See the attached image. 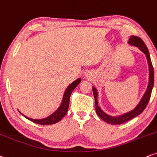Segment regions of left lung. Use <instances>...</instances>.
Instances as JSON below:
<instances>
[{
  "mask_svg": "<svg viewBox=\"0 0 157 157\" xmlns=\"http://www.w3.org/2000/svg\"><path fill=\"white\" fill-rule=\"evenodd\" d=\"M128 43H129L130 45H134L136 46V47L139 48L145 53V56H146L147 59H148V66H149L148 86V88H147L146 92H145L144 95H143V98H142V100L140 101V104L137 106V107L134 109V110H132V111L128 112V113L124 114V115L121 116H119V117H112V116L106 115L105 112H104L101 109V108L98 106L97 90L95 87H93V95H94V98H95V111H96L97 115H98L99 117H101V119L104 120L105 122L109 123V124H112V125L122 124V123H126L127 121H130L131 119L134 118V117H135L136 116L140 115L142 112L144 111V109L146 108L147 105L148 104L151 95L153 86H154V67H153L148 48L146 47L145 42L142 40V39L136 36H130L129 40H128Z\"/></svg>",
  "mask_w": 157,
  "mask_h": 157,
  "instance_id": "1",
  "label": "left lung"
}]
</instances>
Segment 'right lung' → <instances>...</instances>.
Returning a JSON list of instances; mask_svg holds the SVG:
<instances>
[{
  "instance_id": "add662e5",
  "label": "right lung",
  "mask_w": 157,
  "mask_h": 157,
  "mask_svg": "<svg viewBox=\"0 0 157 157\" xmlns=\"http://www.w3.org/2000/svg\"><path fill=\"white\" fill-rule=\"evenodd\" d=\"M81 81H82L81 78L77 79L76 81H75L74 82L72 83L71 85L66 89L64 94L63 100H62V102L60 105L59 108L54 113L52 114L51 115H50L49 117L41 120H34L25 117V116H24V117H25V118H27L28 120H29V121H32V122L40 125H51L60 121L64 117V115L67 114V112L68 111V107H69L70 103V97H71L72 92H73V90H75V88L78 85V84L81 82Z\"/></svg>"
}]
</instances>
